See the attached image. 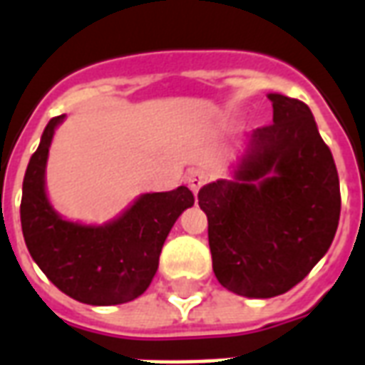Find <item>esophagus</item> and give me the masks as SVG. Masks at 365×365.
Segmentation results:
<instances>
[{"instance_id":"1","label":"esophagus","mask_w":365,"mask_h":365,"mask_svg":"<svg viewBox=\"0 0 365 365\" xmlns=\"http://www.w3.org/2000/svg\"><path fill=\"white\" fill-rule=\"evenodd\" d=\"M207 180H209V175H207V172H203V170H190L187 175H185V182H187V185H190V190L193 191V193H197V191L205 185Z\"/></svg>"}]
</instances>
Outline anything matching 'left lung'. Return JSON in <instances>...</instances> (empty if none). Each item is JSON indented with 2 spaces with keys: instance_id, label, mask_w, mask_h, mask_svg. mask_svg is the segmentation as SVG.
<instances>
[{
  "instance_id": "obj_1",
  "label": "left lung",
  "mask_w": 365,
  "mask_h": 365,
  "mask_svg": "<svg viewBox=\"0 0 365 365\" xmlns=\"http://www.w3.org/2000/svg\"><path fill=\"white\" fill-rule=\"evenodd\" d=\"M274 123L256 128L235 180L199 190L213 272L237 295L268 299L295 287L332 245L340 183L311 109L269 93Z\"/></svg>"
}]
</instances>
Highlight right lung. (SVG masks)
Here are the masks:
<instances>
[{"mask_svg":"<svg viewBox=\"0 0 365 365\" xmlns=\"http://www.w3.org/2000/svg\"><path fill=\"white\" fill-rule=\"evenodd\" d=\"M62 119L64 115L48 120L29 160L21 197L25 245L44 275L68 297L88 305H120L150 285L168 232L195 199L180 185L174 191L144 193L103 227L64 221L44 191L48 148Z\"/></svg>","mask_w":365,"mask_h":365,"instance_id":"obj_1","label":"right lung"}]
</instances>
